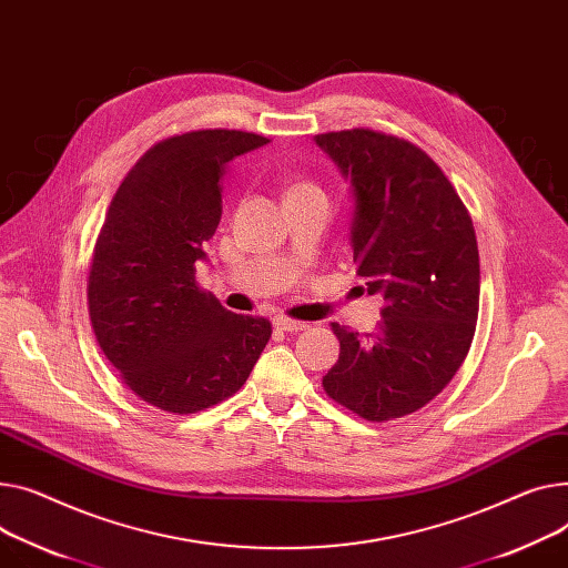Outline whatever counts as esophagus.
<instances>
[{
  "mask_svg": "<svg viewBox=\"0 0 568 568\" xmlns=\"http://www.w3.org/2000/svg\"><path fill=\"white\" fill-rule=\"evenodd\" d=\"M276 328L281 331H287V333H296V331H306L308 328V322H298V320H292V317H285V315H278L274 320Z\"/></svg>",
  "mask_w": 568,
  "mask_h": 568,
  "instance_id": "esophagus-1",
  "label": "esophagus"
}]
</instances>
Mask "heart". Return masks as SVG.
<instances>
[{
    "label": "heart",
    "mask_w": 568,
    "mask_h": 568,
    "mask_svg": "<svg viewBox=\"0 0 568 568\" xmlns=\"http://www.w3.org/2000/svg\"><path fill=\"white\" fill-rule=\"evenodd\" d=\"M290 192H322V189L317 186V184H313V182H298V184H294ZM324 194V192H322Z\"/></svg>",
    "instance_id": "heart-1"
}]
</instances>
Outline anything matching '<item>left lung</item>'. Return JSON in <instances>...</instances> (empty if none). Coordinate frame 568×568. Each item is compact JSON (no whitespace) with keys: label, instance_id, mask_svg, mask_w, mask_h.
I'll list each match as a JSON object with an SVG mask.
<instances>
[{"label":"left lung","instance_id":"obj_1","mask_svg":"<svg viewBox=\"0 0 568 568\" xmlns=\"http://www.w3.org/2000/svg\"><path fill=\"white\" fill-rule=\"evenodd\" d=\"M352 180V246L384 320L361 335L337 322L326 395L369 423L429 404L468 356L479 313L473 219L440 166L415 143L369 128L317 134Z\"/></svg>","mask_w":568,"mask_h":568}]
</instances>
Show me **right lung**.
<instances>
[{
	"label": "right lung",
	"mask_w": 568,
	"mask_h": 568,
	"mask_svg": "<svg viewBox=\"0 0 568 568\" xmlns=\"http://www.w3.org/2000/svg\"><path fill=\"white\" fill-rule=\"evenodd\" d=\"M264 143L221 128L158 141L123 178L95 240L87 301L98 345L139 399L166 413L233 397L272 337L267 317L225 311L196 283L223 169Z\"/></svg>",
	"instance_id": "obj_1"
}]
</instances>
